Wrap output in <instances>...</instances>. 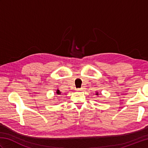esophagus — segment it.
I'll return each mask as SVG.
<instances>
[{
  "mask_svg": "<svg viewBox=\"0 0 148 148\" xmlns=\"http://www.w3.org/2000/svg\"><path fill=\"white\" fill-rule=\"evenodd\" d=\"M84 90V88L82 87V88H77L76 90L77 91H80V92H81V91H83Z\"/></svg>",
  "mask_w": 148,
  "mask_h": 148,
  "instance_id": "esophagus-1",
  "label": "esophagus"
}]
</instances>
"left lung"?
I'll use <instances>...</instances> for the list:
<instances>
[{
  "instance_id": "8db88e82",
  "label": "left lung",
  "mask_w": 148,
  "mask_h": 148,
  "mask_svg": "<svg viewBox=\"0 0 148 148\" xmlns=\"http://www.w3.org/2000/svg\"><path fill=\"white\" fill-rule=\"evenodd\" d=\"M95 95H100V94L99 93V92H96V94H95Z\"/></svg>"
}]
</instances>
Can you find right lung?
<instances>
[{"mask_svg": "<svg viewBox=\"0 0 148 148\" xmlns=\"http://www.w3.org/2000/svg\"><path fill=\"white\" fill-rule=\"evenodd\" d=\"M56 94H57V95H60V94H61L60 91L59 90H56Z\"/></svg>", "mask_w": 148, "mask_h": 148, "instance_id": "1", "label": "right lung"}]
</instances>
